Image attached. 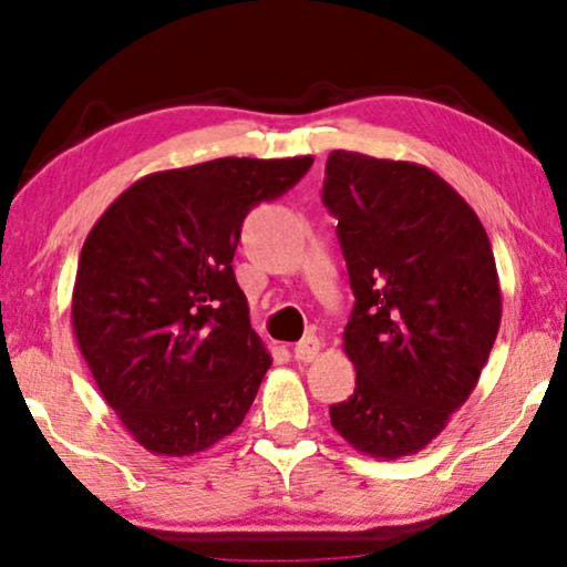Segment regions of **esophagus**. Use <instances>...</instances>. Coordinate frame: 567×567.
<instances>
[{
    "instance_id": "1",
    "label": "esophagus",
    "mask_w": 567,
    "mask_h": 567,
    "mask_svg": "<svg viewBox=\"0 0 567 567\" xmlns=\"http://www.w3.org/2000/svg\"><path fill=\"white\" fill-rule=\"evenodd\" d=\"M320 351H322L320 338H317V336H307V338L299 340L297 348H293V355H297V359H299L301 363H309V361H315L317 355H320Z\"/></svg>"
}]
</instances>
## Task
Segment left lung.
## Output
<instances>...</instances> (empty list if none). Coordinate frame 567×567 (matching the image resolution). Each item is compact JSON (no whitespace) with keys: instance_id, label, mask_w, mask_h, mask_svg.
<instances>
[{"instance_id":"left-lung-1","label":"left lung","mask_w":567,"mask_h":567,"mask_svg":"<svg viewBox=\"0 0 567 567\" xmlns=\"http://www.w3.org/2000/svg\"><path fill=\"white\" fill-rule=\"evenodd\" d=\"M322 200L355 297L343 332L355 390L330 423L377 460L417 454L467 402L498 336L491 239L467 200L415 162L336 150Z\"/></svg>"}]
</instances>
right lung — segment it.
<instances>
[{"label":"right lung","instance_id":"add662e5","mask_svg":"<svg viewBox=\"0 0 567 567\" xmlns=\"http://www.w3.org/2000/svg\"><path fill=\"white\" fill-rule=\"evenodd\" d=\"M312 157H221L123 190L82 245L76 346L144 449L193 456L239 429L270 369L235 258L243 221L293 188Z\"/></svg>","mask_w":567,"mask_h":567}]
</instances>
